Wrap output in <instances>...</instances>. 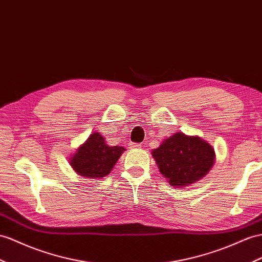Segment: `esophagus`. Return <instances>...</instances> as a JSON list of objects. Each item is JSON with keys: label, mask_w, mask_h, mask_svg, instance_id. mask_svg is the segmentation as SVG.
Here are the masks:
<instances>
[{"label": "esophagus", "mask_w": 262, "mask_h": 262, "mask_svg": "<svg viewBox=\"0 0 262 262\" xmlns=\"http://www.w3.org/2000/svg\"><path fill=\"white\" fill-rule=\"evenodd\" d=\"M129 148L130 149H139V148H142V145L137 144V143H130L129 144Z\"/></svg>", "instance_id": "1"}]
</instances>
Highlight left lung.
<instances>
[{
	"label": "left lung",
	"mask_w": 262,
	"mask_h": 262,
	"mask_svg": "<svg viewBox=\"0 0 262 262\" xmlns=\"http://www.w3.org/2000/svg\"><path fill=\"white\" fill-rule=\"evenodd\" d=\"M160 173L175 188L190 186L206 177L216 159L212 146L203 138L178 132L151 150Z\"/></svg>",
	"instance_id": "left-lung-1"
}]
</instances>
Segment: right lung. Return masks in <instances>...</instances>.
Here are the masks:
<instances>
[{
	"label": "right lung",
	"instance_id": "obj_1",
	"mask_svg": "<svg viewBox=\"0 0 262 262\" xmlns=\"http://www.w3.org/2000/svg\"><path fill=\"white\" fill-rule=\"evenodd\" d=\"M126 149L122 146L107 145L98 132H94L69 158L77 175L90 179H102L113 170Z\"/></svg>",
	"mask_w": 262,
	"mask_h": 262
}]
</instances>
